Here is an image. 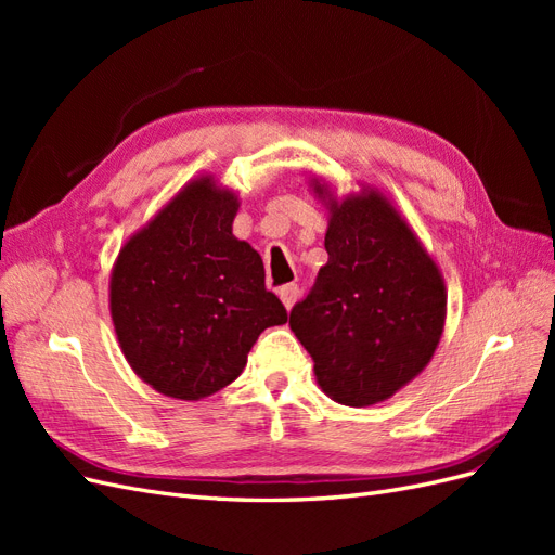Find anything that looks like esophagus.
Instances as JSON below:
<instances>
[{"mask_svg": "<svg viewBox=\"0 0 555 555\" xmlns=\"http://www.w3.org/2000/svg\"><path fill=\"white\" fill-rule=\"evenodd\" d=\"M278 294H280V300L284 304V308L292 310L294 304L298 300V296H300V289H298V284H284V287Z\"/></svg>", "mask_w": 555, "mask_h": 555, "instance_id": "34e87169", "label": "esophagus"}]
</instances>
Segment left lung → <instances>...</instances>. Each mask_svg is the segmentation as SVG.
<instances>
[{"label":"left lung","mask_w":555,"mask_h":555,"mask_svg":"<svg viewBox=\"0 0 555 555\" xmlns=\"http://www.w3.org/2000/svg\"><path fill=\"white\" fill-rule=\"evenodd\" d=\"M310 190L328 212V263L294 306L289 326L314 361L319 389L349 408L391 398L430 363L447 319L440 266L393 201L377 188L335 196Z\"/></svg>","instance_id":"obj_1"}]
</instances>
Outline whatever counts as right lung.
<instances>
[{
	"mask_svg": "<svg viewBox=\"0 0 555 555\" xmlns=\"http://www.w3.org/2000/svg\"><path fill=\"white\" fill-rule=\"evenodd\" d=\"M238 194L212 173L192 178L125 241L111 319L131 371L155 391L201 400L224 389L263 328L287 322L266 289L259 251L233 236Z\"/></svg>",
	"mask_w": 555,
	"mask_h": 555,
	"instance_id": "add662e5",
	"label": "right lung"
}]
</instances>
